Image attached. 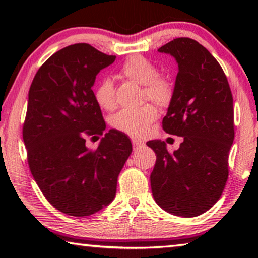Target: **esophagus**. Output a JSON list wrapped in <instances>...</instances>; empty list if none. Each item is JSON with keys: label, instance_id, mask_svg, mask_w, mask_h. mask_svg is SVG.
I'll return each instance as SVG.
<instances>
[{"label": "esophagus", "instance_id": "1", "mask_svg": "<svg viewBox=\"0 0 258 258\" xmlns=\"http://www.w3.org/2000/svg\"><path fill=\"white\" fill-rule=\"evenodd\" d=\"M132 145H133V149L134 150H138V149H140V148H142L143 147V142H141V141H139V140H132Z\"/></svg>", "mask_w": 258, "mask_h": 258}]
</instances>
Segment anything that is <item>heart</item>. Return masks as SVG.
Returning a JSON list of instances; mask_svg holds the SVG:
<instances>
[{
	"label": "heart",
	"instance_id": "heart-1",
	"mask_svg": "<svg viewBox=\"0 0 258 258\" xmlns=\"http://www.w3.org/2000/svg\"><path fill=\"white\" fill-rule=\"evenodd\" d=\"M120 73L130 81L143 85V99H149L160 107L171 103L174 95L173 83L169 78L157 74L154 62L142 55H131L124 61ZM95 100L104 110L116 107L115 87L110 78H103L95 89ZM158 118V109L152 103L143 104L138 109H124L112 117L111 124L116 130L132 138H145L150 126Z\"/></svg>",
	"mask_w": 258,
	"mask_h": 258
}]
</instances>
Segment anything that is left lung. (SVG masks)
Returning <instances> with one entry per match:
<instances>
[{"mask_svg":"<svg viewBox=\"0 0 258 258\" xmlns=\"http://www.w3.org/2000/svg\"><path fill=\"white\" fill-rule=\"evenodd\" d=\"M158 51L174 56L178 64L163 128L183 137V142L174 152L160 140L147 142L157 157L151 191L164 211L195 217L213 207L228 181L233 98L220 63L197 41L175 38Z\"/></svg>","mask_w":258,"mask_h":258,"instance_id":"1","label":"left lung"}]
</instances>
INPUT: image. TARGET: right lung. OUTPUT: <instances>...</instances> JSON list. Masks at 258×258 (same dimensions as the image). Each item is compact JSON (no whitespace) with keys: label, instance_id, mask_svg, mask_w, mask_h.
Masks as SVG:
<instances>
[{"label":"right lung","instance_id":"right-lung-1","mask_svg":"<svg viewBox=\"0 0 258 258\" xmlns=\"http://www.w3.org/2000/svg\"><path fill=\"white\" fill-rule=\"evenodd\" d=\"M115 59L77 43L51 55L30 85L23 126L28 165L47 202L67 215L90 216L108 206L132 152L131 140L117 130L95 150L85 146L86 137L106 130L92 86Z\"/></svg>","mask_w":258,"mask_h":258}]
</instances>
